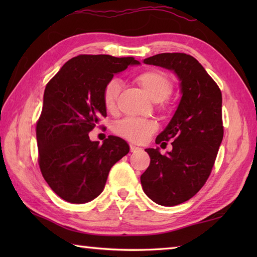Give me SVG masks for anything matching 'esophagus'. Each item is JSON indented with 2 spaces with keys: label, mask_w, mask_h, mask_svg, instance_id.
<instances>
[{
  "label": "esophagus",
  "mask_w": 257,
  "mask_h": 257,
  "mask_svg": "<svg viewBox=\"0 0 257 257\" xmlns=\"http://www.w3.org/2000/svg\"><path fill=\"white\" fill-rule=\"evenodd\" d=\"M141 150H142L141 147H138V146L134 145V144H130V151H132L133 153H135V152H138V151H141Z\"/></svg>",
  "instance_id": "1"
}]
</instances>
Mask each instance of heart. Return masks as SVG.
Wrapping results in <instances>:
<instances>
[{
    "mask_svg": "<svg viewBox=\"0 0 257 257\" xmlns=\"http://www.w3.org/2000/svg\"><path fill=\"white\" fill-rule=\"evenodd\" d=\"M136 81L151 99L161 102L171 94L172 84L165 73L159 70H147L136 77ZM121 89L120 81L115 78L108 80L103 89V103L107 111L115 107ZM158 129V123L154 120L143 118H125L116 122L114 132L119 136L134 143H143Z\"/></svg>",
    "mask_w": 257,
    "mask_h": 257,
    "instance_id": "1",
    "label": "heart"
}]
</instances>
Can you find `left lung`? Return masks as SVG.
<instances>
[{
	"mask_svg": "<svg viewBox=\"0 0 257 257\" xmlns=\"http://www.w3.org/2000/svg\"><path fill=\"white\" fill-rule=\"evenodd\" d=\"M172 71L179 80L181 98L171 120L155 139L172 141V151L146 149L150 167L141 182L144 193L159 205L188 201L205 184L222 143V95L215 81L191 55L161 53L143 61Z\"/></svg>",
	"mask_w": 257,
	"mask_h": 257,
	"instance_id": "obj_1",
	"label": "left lung"
}]
</instances>
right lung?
I'll list each match as a JSON object with an SVG mask.
<instances>
[{
	"mask_svg": "<svg viewBox=\"0 0 257 257\" xmlns=\"http://www.w3.org/2000/svg\"><path fill=\"white\" fill-rule=\"evenodd\" d=\"M141 64L134 58L78 55L69 60L45 87L36 138L42 175L64 201H93L105 187L108 172L129 153L122 138L99 142L89 132L106 116L103 89L115 73Z\"/></svg>",
	"mask_w": 257,
	"mask_h": 257,
	"instance_id": "obj_1",
	"label": "right lung"
}]
</instances>
